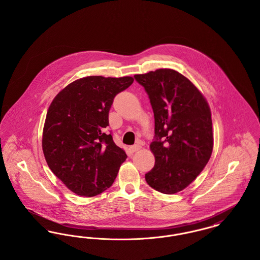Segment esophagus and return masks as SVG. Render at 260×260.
<instances>
[{
  "label": "esophagus",
  "instance_id": "1",
  "mask_svg": "<svg viewBox=\"0 0 260 260\" xmlns=\"http://www.w3.org/2000/svg\"><path fill=\"white\" fill-rule=\"evenodd\" d=\"M129 149H131V151H132L133 153H135V152H137L138 150H140V149H141V145H140L139 143H137V144H135V145L131 146Z\"/></svg>",
  "mask_w": 260,
  "mask_h": 260
}]
</instances>
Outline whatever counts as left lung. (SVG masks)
Masks as SVG:
<instances>
[{"label": "left lung", "mask_w": 260, "mask_h": 260, "mask_svg": "<svg viewBox=\"0 0 260 260\" xmlns=\"http://www.w3.org/2000/svg\"><path fill=\"white\" fill-rule=\"evenodd\" d=\"M135 79L147 92L155 119L150 144L155 166L145 180L164 194L177 193L196 179L211 156L210 106L198 88L173 69L135 75Z\"/></svg>", "instance_id": "left-lung-1"}]
</instances>
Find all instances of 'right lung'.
I'll use <instances>...</instances> for the list:
<instances>
[{
    "instance_id": "obj_1",
    "label": "right lung",
    "mask_w": 260,
    "mask_h": 260,
    "mask_svg": "<svg viewBox=\"0 0 260 260\" xmlns=\"http://www.w3.org/2000/svg\"><path fill=\"white\" fill-rule=\"evenodd\" d=\"M133 83V77L89 76L69 84L52 100L44 125L43 152L51 172L75 194L102 193L125 161V152L104 131L115 96Z\"/></svg>"
}]
</instances>
